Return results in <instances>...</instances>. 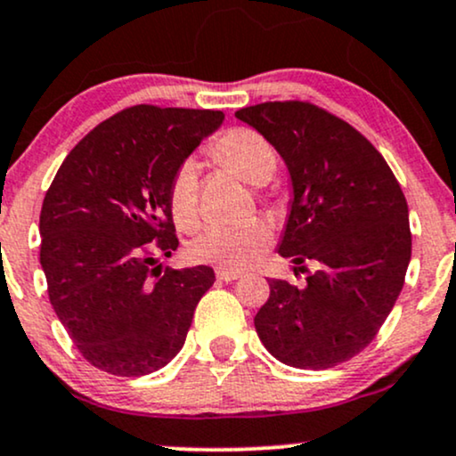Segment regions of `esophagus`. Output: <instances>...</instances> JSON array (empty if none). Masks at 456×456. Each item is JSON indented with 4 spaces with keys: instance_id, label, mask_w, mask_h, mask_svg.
I'll return each instance as SVG.
<instances>
[{
    "instance_id": "obj_1",
    "label": "esophagus",
    "mask_w": 456,
    "mask_h": 456,
    "mask_svg": "<svg viewBox=\"0 0 456 456\" xmlns=\"http://www.w3.org/2000/svg\"><path fill=\"white\" fill-rule=\"evenodd\" d=\"M240 276H242V274H240L238 270H229V268H216V279H218V281L232 282V281H238Z\"/></svg>"
}]
</instances>
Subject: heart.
<instances>
[{
  "mask_svg": "<svg viewBox=\"0 0 456 456\" xmlns=\"http://www.w3.org/2000/svg\"><path fill=\"white\" fill-rule=\"evenodd\" d=\"M212 156L250 184H265L276 169V151L250 128H232L214 141ZM171 216L177 227L191 229L197 223L199 182L197 165L184 160L171 175L167 191ZM274 238L272 224L264 218H250L240 224H212L192 238L188 255L199 264L221 268H248L268 250Z\"/></svg>",
  "mask_w": 456,
  "mask_h": 456,
  "instance_id": "obj_1",
  "label": "heart"
}]
</instances>
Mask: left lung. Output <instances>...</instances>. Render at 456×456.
Instances as JSON below:
<instances>
[{
  "mask_svg": "<svg viewBox=\"0 0 456 456\" xmlns=\"http://www.w3.org/2000/svg\"><path fill=\"white\" fill-rule=\"evenodd\" d=\"M274 145L294 199L279 244L294 270L317 265L302 289L270 281L255 315L265 349L296 369H332L375 338L411 257L407 201L384 156L337 115L302 101L235 111Z\"/></svg>",
  "mask_w": 456,
  "mask_h": 456,
  "instance_id": "8db88e82",
  "label": "left lung"
}]
</instances>
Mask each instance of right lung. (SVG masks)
<instances>
[{
	"mask_svg": "<svg viewBox=\"0 0 456 456\" xmlns=\"http://www.w3.org/2000/svg\"><path fill=\"white\" fill-rule=\"evenodd\" d=\"M223 119L206 109H124L78 141L46 191L40 265L51 306L104 373L139 378L169 364L216 281L210 265L154 264L180 244L171 175Z\"/></svg>",
	"mask_w": 456,
	"mask_h": 456,
	"instance_id": "add662e5",
	"label": "right lung"
}]
</instances>
